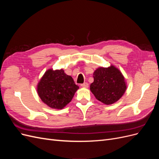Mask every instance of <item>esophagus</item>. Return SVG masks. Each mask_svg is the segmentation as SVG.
<instances>
[{
	"label": "esophagus",
	"instance_id": "34e87169",
	"mask_svg": "<svg viewBox=\"0 0 159 159\" xmlns=\"http://www.w3.org/2000/svg\"><path fill=\"white\" fill-rule=\"evenodd\" d=\"M81 87H83V88H87L89 87V84H88V83L85 82V83H84V84H81Z\"/></svg>",
	"mask_w": 159,
	"mask_h": 159
}]
</instances>
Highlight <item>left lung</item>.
<instances>
[{
  "label": "left lung",
  "mask_w": 159,
  "mask_h": 159,
  "mask_svg": "<svg viewBox=\"0 0 159 159\" xmlns=\"http://www.w3.org/2000/svg\"><path fill=\"white\" fill-rule=\"evenodd\" d=\"M93 78L90 90L95 98L104 104L111 105L117 102L126 91L124 77L114 66L99 67L94 71Z\"/></svg>",
  "instance_id": "left-lung-1"
}]
</instances>
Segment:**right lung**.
Wrapping results in <instances>:
<instances>
[{
	"label": "right lung",
	"instance_id": "add662e5",
	"mask_svg": "<svg viewBox=\"0 0 159 159\" xmlns=\"http://www.w3.org/2000/svg\"><path fill=\"white\" fill-rule=\"evenodd\" d=\"M79 87L73 78L61 70H48L37 86L41 100L53 109H61L73 98Z\"/></svg>",
	"mask_w": 159,
	"mask_h": 159
}]
</instances>
